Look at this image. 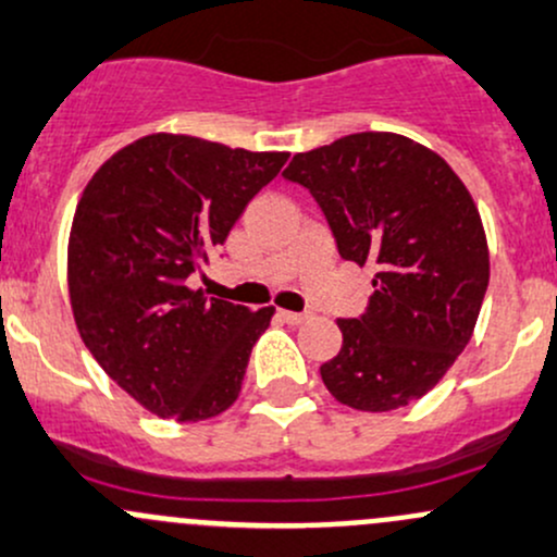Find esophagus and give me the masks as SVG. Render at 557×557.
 Instances as JSON below:
<instances>
[{"mask_svg":"<svg viewBox=\"0 0 557 557\" xmlns=\"http://www.w3.org/2000/svg\"><path fill=\"white\" fill-rule=\"evenodd\" d=\"M277 314H280V320H285V323H288V325H301L304 320L309 318L307 312H288V309H280Z\"/></svg>","mask_w":557,"mask_h":557,"instance_id":"1","label":"esophagus"}]
</instances>
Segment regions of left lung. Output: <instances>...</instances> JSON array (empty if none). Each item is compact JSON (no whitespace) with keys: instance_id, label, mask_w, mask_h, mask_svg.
I'll use <instances>...</instances> for the list:
<instances>
[{"instance_id":"8db88e82","label":"left lung","mask_w":557,"mask_h":557,"mask_svg":"<svg viewBox=\"0 0 557 557\" xmlns=\"http://www.w3.org/2000/svg\"><path fill=\"white\" fill-rule=\"evenodd\" d=\"M283 175L320 205L344 261L376 267L366 312L338 320L342 349L320 366L327 392L371 413L419 400L467 347L488 288L467 186L443 157L395 133L301 151Z\"/></svg>"}]
</instances>
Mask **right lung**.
Segmentation results:
<instances>
[{
	"label": "right lung",
	"instance_id": "1",
	"mask_svg": "<svg viewBox=\"0 0 557 557\" xmlns=\"http://www.w3.org/2000/svg\"><path fill=\"white\" fill-rule=\"evenodd\" d=\"M288 151L138 138L85 186L69 237V296L98 366L146 411L202 421L232 406L274 307L189 288Z\"/></svg>",
	"mask_w": 557,
	"mask_h": 557
}]
</instances>
